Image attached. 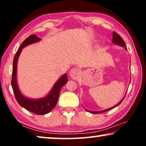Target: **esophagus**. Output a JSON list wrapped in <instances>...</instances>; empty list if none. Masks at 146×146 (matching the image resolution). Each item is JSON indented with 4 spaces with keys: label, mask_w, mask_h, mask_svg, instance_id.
<instances>
[{
    "label": "esophagus",
    "mask_w": 146,
    "mask_h": 146,
    "mask_svg": "<svg viewBox=\"0 0 146 146\" xmlns=\"http://www.w3.org/2000/svg\"><path fill=\"white\" fill-rule=\"evenodd\" d=\"M69 74L72 79H78L80 77V72L78 69L74 68H72L70 70Z\"/></svg>",
    "instance_id": "1"
}]
</instances>
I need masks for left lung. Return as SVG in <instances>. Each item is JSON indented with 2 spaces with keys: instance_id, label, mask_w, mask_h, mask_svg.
I'll list each match as a JSON object with an SVG mask.
<instances>
[{
  "instance_id": "1",
  "label": "left lung",
  "mask_w": 146,
  "mask_h": 146,
  "mask_svg": "<svg viewBox=\"0 0 146 146\" xmlns=\"http://www.w3.org/2000/svg\"><path fill=\"white\" fill-rule=\"evenodd\" d=\"M112 35H113L112 36V37H113L112 42H113V44H116V45L120 46H121V47H124L125 50H127V48H126V47H125V44L124 41L123 40V39L121 38L120 36H119V35H117V34L116 33H115V32H113ZM130 80H131V78H130ZM124 98H125V96L123 97V98H122V100H121V101L119 102V103H117L116 105H115L114 106H113V107H111V108H108V109L104 110H101V111H91V110H87V109H86V108H85V110L86 111H88V112H90V113H95V114H96V113H100L105 112V111H109V110H111V109L114 108L115 107H116L118 105L120 104L121 103V102H122L123 100V99H124Z\"/></svg>"
}]
</instances>
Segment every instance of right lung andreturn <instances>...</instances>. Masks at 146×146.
<instances>
[{"instance_id":"add662e5","label":"right lung","mask_w":146,"mask_h":146,"mask_svg":"<svg viewBox=\"0 0 146 146\" xmlns=\"http://www.w3.org/2000/svg\"><path fill=\"white\" fill-rule=\"evenodd\" d=\"M40 40L41 38H40L35 35L30 36L23 42L21 47L18 50L15 58L13 60V77H12L11 84L16 100L20 106L36 114L44 115L49 113L55 107L58 99L60 90L68 82L67 74H64L58 80L46 96L37 99H32L23 95L19 88L17 78L18 60L23 50V48L32 44L38 42L40 41Z\"/></svg>"}]
</instances>
